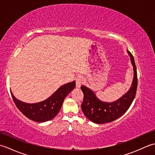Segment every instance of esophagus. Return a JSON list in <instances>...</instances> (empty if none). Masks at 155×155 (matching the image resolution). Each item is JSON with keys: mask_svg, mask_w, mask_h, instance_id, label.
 <instances>
[{"mask_svg": "<svg viewBox=\"0 0 155 155\" xmlns=\"http://www.w3.org/2000/svg\"><path fill=\"white\" fill-rule=\"evenodd\" d=\"M84 83V78L82 77H78L76 79V86L78 88H80L82 84Z\"/></svg>", "mask_w": 155, "mask_h": 155, "instance_id": "obj_1", "label": "esophagus"}]
</instances>
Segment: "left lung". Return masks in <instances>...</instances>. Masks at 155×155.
I'll return each instance as SVG.
<instances>
[{"label": "left lung", "instance_id": "1", "mask_svg": "<svg viewBox=\"0 0 155 155\" xmlns=\"http://www.w3.org/2000/svg\"><path fill=\"white\" fill-rule=\"evenodd\" d=\"M133 66L134 78L130 89L119 99L113 103L103 102L96 97L94 92L85 86L81 88L84 94L81 108L84 114L91 121L97 124H104L114 121L124 114L135 97L138 79L137 68L133 54L127 50Z\"/></svg>", "mask_w": 155, "mask_h": 155}]
</instances>
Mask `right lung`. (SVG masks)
<instances>
[{
  "instance_id": "add662e5",
  "label": "right lung",
  "mask_w": 155,
  "mask_h": 155,
  "mask_svg": "<svg viewBox=\"0 0 155 155\" xmlns=\"http://www.w3.org/2000/svg\"><path fill=\"white\" fill-rule=\"evenodd\" d=\"M75 87V81L62 85L51 96L37 103H26L16 98L11 91L16 107L29 119L43 123L52 119L60 111L65 97Z\"/></svg>"
}]
</instances>
